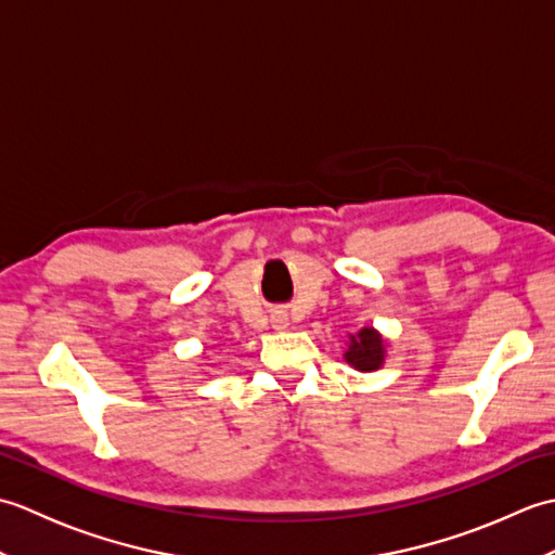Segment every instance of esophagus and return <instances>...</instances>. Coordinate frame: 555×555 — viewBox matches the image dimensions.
<instances>
[{
  "mask_svg": "<svg viewBox=\"0 0 555 555\" xmlns=\"http://www.w3.org/2000/svg\"><path fill=\"white\" fill-rule=\"evenodd\" d=\"M271 322H274V328H279V332H284V328L288 326V317L284 312H276L274 320H271Z\"/></svg>",
  "mask_w": 555,
  "mask_h": 555,
  "instance_id": "obj_1",
  "label": "esophagus"
}]
</instances>
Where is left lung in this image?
<instances>
[{"mask_svg":"<svg viewBox=\"0 0 555 555\" xmlns=\"http://www.w3.org/2000/svg\"><path fill=\"white\" fill-rule=\"evenodd\" d=\"M346 362L360 372H374L379 370L386 358L384 338L374 332V328L364 326L356 336H350V344L346 350Z\"/></svg>","mask_w":555,"mask_h":555,"instance_id":"left-lung-1","label":"left lung"}]
</instances>
